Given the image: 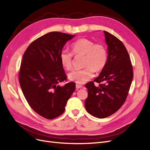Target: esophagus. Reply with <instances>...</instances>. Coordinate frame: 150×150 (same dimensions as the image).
Here are the masks:
<instances>
[{
    "mask_svg": "<svg viewBox=\"0 0 150 150\" xmlns=\"http://www.w3.org/2000/svg\"><path fill=\"white\" fill-rule=\"evenodd\" d=\"M76 88L77 89H79V88H83V86H82V85H81V84H76Z\"/></svg>",
    "mask_w": 150,
    "mask_h": 150,
    "instance_id": "esophagus-1",
    "label": "esophagus"
}]
</instances>
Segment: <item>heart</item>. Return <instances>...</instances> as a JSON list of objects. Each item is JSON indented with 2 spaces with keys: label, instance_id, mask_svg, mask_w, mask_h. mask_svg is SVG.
<instances>
[{
  "label": "heart",
  "instance_id": "obj_1",
  "mask_svg": "<svg viewBox=\"0 0 150 150\" xmlns=\"http://www.w3.org/2000/svg\"><path fill=\"white\" fill-rule=\"evenodd\" d=\"M72 53L74 55L84 54L83 69H76L68 74V79L78 84H84L91 79L94 71H101L105 67L108 60V52L105 46L95 44L93 40L86 38L77 40L71 45ZM62 66L67 70L72 68V54L62 51L59 55Z\"/></svg>",
  "mask_w": 150,
  "mask_h": 150
}]
</instances>
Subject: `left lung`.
<instances>
[{
  "mask_svg": "<svg viewBox=\"0 0 150 150\" xmlns=\"http://www.w3.org/2000/svg\"><path fill=\"white\" fill-rule=\"evenodd\" d=\"M108 46V60L105 67L93 81L85 85L88 96L86 110L98 118H104L116 112L125 103L132 82L133 68L124 44L115 35L104 30Z\"/></svg>",
  "mask_w": 150,
  "mask_h": 150,
  "instance_id": "obj_1",
  "label": "left lung"
}]
</instances>
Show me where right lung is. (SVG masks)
Wrapping results in <instances>:
<instances>
[{
	"instance_id": "1",
	"label": "right lung",
	"mask_w": 150,
	"mask_h": 150,
	"mask_svg": "<svg viewBox=\"0 0 150 150\" xmlns=\"http://www.w3.org/2000/svg\"><path fill=\"white\" fill-rule=\"evenodd\" d=\"M74 36L51 32L32 42L22 57L19 76L22 93L31 108L45 118L62 114L76 89L73 82L59 85L66 79L60 53Z\"/></svg>"
}]
</instances>
